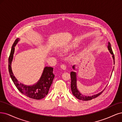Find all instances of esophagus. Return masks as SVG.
Returning <instances> with one entry per match:
<instances>
[{"mask_svg": "<svg viewBox=\"0 0 122 122\" xmlns=\"http://www.w3.org/2000/svg\"><path fill=\"white\" fill-rule=\"evenodd\" d=\"M61 68L62 69L65 70L66 68V65L65 64H62L61 65Z\"/></svg>", "mask_w": 122, "mask_h": 122, "instance_id": "esophagus-1", "label": "esophagus"}]
</instances>
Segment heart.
Listing matches in <instances>:
<instances>
[{
    "label": "heart",
    "instance_id": "1",
    "mask_svg": "<svg viewBox=\"0 0 122 122\" xmlns=\"http://www.w3.org/2000/svg\"><path fill=\"white\" fill-rule=\"evenodd\" d=\"M77 46V45L76 43H70V44H66L63 46L62 49L64 51H68L70 50L74 49Z\"/></svg>",
    "mask_w": 122,
    "mask_h": 122
}]
</instances>
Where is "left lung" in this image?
Wrapping results in <instances>:
<instances>
[{
  "label": "left lung",
  "instance_id": "8db88e82",
  "mask_svg": "<svg viewBox=\"0 0 122 122\" xmlns=\"http://www.w3.org/2000/svg\"><path fill=\"white\" fill-rule=\"evenodd\" d=\"M108 48L109 51H110V52H111V53L112 55V57L114 60V64H115V56H114V54L112 52L111 44H110L109 42L108 43ZM72 68L74 69V65L72 66ZM70 76H71V86H70V87H71V90L72 91V93L73 94V95L78 99L81 100L82 101L91 100L93 99H94V98L97 97L98 96H99L100 94H101V93L103 92L102 91L100 92V93L97 94V95H95L92 96H87L82 95L77 89L76 73L72 71L71 72V73H70Z\"/></svg>",
  "mask_w": 122,
  "mask_h": 122
}]
</instances>
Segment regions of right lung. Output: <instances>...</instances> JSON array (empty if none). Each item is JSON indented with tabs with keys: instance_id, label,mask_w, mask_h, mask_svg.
Instances as JSON below:
<instances>
[{
	"instance_id": "obj_1",
	"label": "right lung",
	"mask_w": 122,
	"mask_h": 122,
	"mask_svg": "<svg viewBox=\"0 0 122 122\" xmlns=\"http://www.w3.org/2000/svg\"><path fill=\"white\" fill-rule=\"evenodd\" d=\"M19 41V39L17 38L14 42L9 58V71L10 76L15 87L21 93L32 99L40 100L45 98L49 93L50 88L52 84L55 76L53 72V68L51 67H46L44 68L40 80L36 84L32 86H26L21 83H19V81L14 76L11 67V63L13 60L15 46Z\"/></svg>"
}]
</instances>
